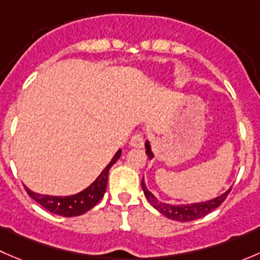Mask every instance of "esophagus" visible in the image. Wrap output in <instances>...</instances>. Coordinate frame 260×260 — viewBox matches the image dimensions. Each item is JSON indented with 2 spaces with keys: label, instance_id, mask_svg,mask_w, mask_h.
<instances>
[{
  "label": "esophagus",
  "instance_id": "1",
  "mask_svg": "<svg viewBox=\"0 0 260 260\" xmlns=\"http://www.w3.org/2000/svg\"><path fill=\"white\" fill-rule=\"evenodd\" d=\"M145 145V138H143V135L142 133H136L135 136H132V138H131L129 141V146L131 147H137V148H141V147H143Z\"/></svg>",
  "mask_w": 260,
  "mask_h": 260
}]
</instances>
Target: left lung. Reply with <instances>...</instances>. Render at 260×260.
I'll return each mask as SVG.
<instances>
[{
	"mask_svg": "<svg viewBox=\"0 0 260 260\" xmlns=\"http://www.w3.org/2000/svg\"><path fill=\"white\" fill-rule=\"evenodd\" d=\"M146 153L148 156L149 159L153 158V153L151 151V146L149 142H146ZM142 190L145 192V196L147 200L149 201L152 206H153L156 210H158L162 215H165L166 217L171 220H176V221H192V220L200 219V217L205 216L209 212L215 210L216 208H219L224 200L226 199V196L229 195V192L232 191V188L224 192L222 195L217 196V198L212 199V200L205 201V203H196V204H188V205H171V204L161 203V201L157 200L153 196V193L151 191H148V188L146 187L145 180L142 177Z\"/></svg>",
	"mask_w": 260,
	"mask_h": 260,
	"instance_id": "1",
	"label": "left lung"
}]
</instances>
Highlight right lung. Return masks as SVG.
I'll list each match as a JSON object with an SVG mask.
<instances>
[{
  "label": "right lung",
  "mask_w": 260,
  "mask_h": 260,
  "mask_svg": "<svg viewBox=\"0 0 260 260\" xmlns=\"http://www.w3.org/2000/svg\"><path fill=\"white\" fill-rule=\"evenodd\" d=\"M120 154H122V151L118 149V152L114 154L112 161L109 162L108 166L102 171V174L96 177V180L94 181L89 187L80 191L79 193H75V195H40V193H36L34 192V191H31L30 188H27L26 186L25 190L30 198H32L36 203L40 204L44 209L52 212V214L61 215V216L65 217L79 216V215L90 210L91 208H94V206L101 201V199L104 196V192H106L107 188V182H108L109 170H111V167L117 162V159L119 158Z\"/></svg>",
  "instance_id": "right-lung-1"
}]
</instances>
